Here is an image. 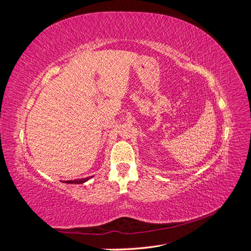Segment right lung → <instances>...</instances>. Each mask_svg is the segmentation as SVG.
Returning <instances> with one entry per match:
<instances>
[{
    "mask_svg": "<svg viewBox=\"0 0 251 251\" xmlns=\"http://www.w3.org/2000/svg\"><path fill=\"white\" fill-rule=\"evenodd\" d=\"M90 178H92V176H91V177H87V178H82V179H76V180L66 181V183H70V184H72V183H75V184H81V183H83V182L88 181Z\"/></svg>",
    "mask_w": 251,
    "mask_h": 251,
    "instance_id": "add662e5",
    "label": "right lung"
}]
</instances>
